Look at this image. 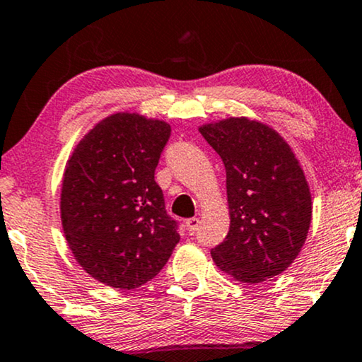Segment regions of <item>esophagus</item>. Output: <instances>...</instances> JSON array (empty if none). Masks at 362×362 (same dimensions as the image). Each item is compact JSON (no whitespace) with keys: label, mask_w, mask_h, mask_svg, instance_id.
I'll return each mask as SVG.
<instances>
[{"label":"esophagus","mask_w":362,"mask_h":362,"mask_svg":"<svg viewBox=\"0 0 362 362\" xmlns=\"http://www.w3.org/2000/svg\"><path fill=\"white\" fill-rule=\"evenodd\" d=\"M199 223H202V221H199L198 218H189V220H186L185 226H186V230H188L189 235H196V233H198Z\"/></svg>","instance_id":"obj_1"}]
</instances>
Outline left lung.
Here are the masks:
<instances>
[{"label":"left lung","mask_w":362,"mask_h":362,"mask_svg":"<svg viewBox=\"0 0 362 362\" xmlns=\"http://www.w3.org/2000/svg\"><path fill=\"white\" fill-rule=\"evenodd\" d=\"M226 171L230 231L211 250L238 282L280 275L309 233L312 199L304 171L284 137L265 124L230 117L199 127Z\"/></svg>","instance_id":"8db88e82"}]
</instances>
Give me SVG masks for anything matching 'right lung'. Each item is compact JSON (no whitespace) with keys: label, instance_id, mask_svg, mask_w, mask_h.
<instances>
[{"label":"right lung","instance_id":"right-lung-1","mask_svg":"<svg viewBox=\"0 0 362 362\" xmlns=\"http://www.w3.org/2000/svg\"><path fill=\"white\" fill-rule=\"evenodd\" d=\"M171 127L119 112L100 120L70 156L62 182V226L75 260L114 288L141 287L180 242L154 181Z\"/></svg>","mask_w":362,"mask_h":362}]
</instances>
